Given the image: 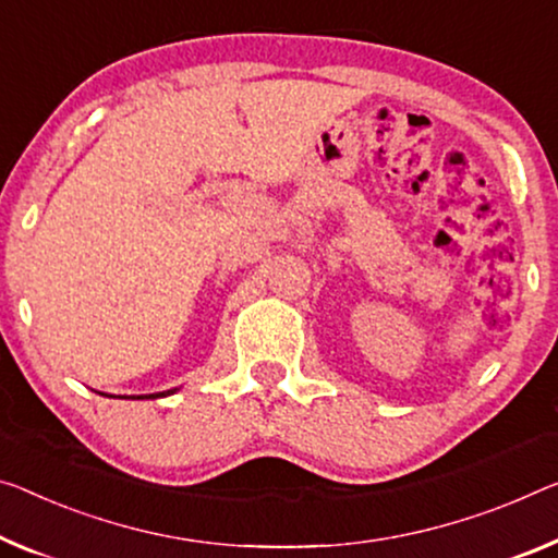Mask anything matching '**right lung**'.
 <instances>
[{
	"label": "right lung",
	"mask_w": 558,
	"mask_h": 558,
	"mask_svg": "<svg viewBox=\"0 0 558 558\" xmlns=\"http://www.w3.org/2000/svg\"><path fill=\"white\" fill-rule=\"evenodd\" d=\"M177 389H169V391H159V393H149V399H159V397H167V393H174ZM107 397V393H105ZM144 397H147V393H144ZM144 397H130V399H144Z\"/></svg>",
	"instance_id": "obj_1"
}]
</instances>
